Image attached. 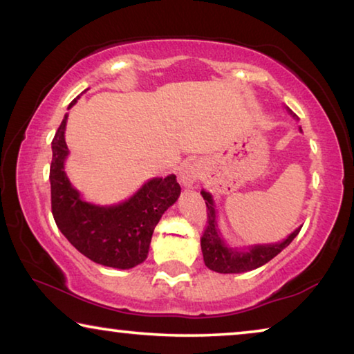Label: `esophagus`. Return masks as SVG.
Here are the masks:
<instances>
[{"mask_svg": "<svg viewBox=\"0 0 354 354\" xmlns=\"http://www.w3.org/2000/svg\"><path fill=\"white\" fill-rule=\"evenodd\" d=\"M200 176V167L196 164H185L181 171H179V181H181V184L187 185V187H190V185H194L196 179H198Z\"/></svg>", "mask_w": 354, "mask_h": 354, "instance_id": "esophagus-1", "label": "esophagus"}]
</instances>
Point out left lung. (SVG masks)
<instances>
[{"mask_svg": "<svg viewBox=\"0 0 354 354\" xmlns=\"http://www.w3.org/2000/svg\"><path fill=\"white\" fill-rule=\"evenodd\" d=\"M292 113V111H289ZM295 117V115H293ZM203 198H205L207 207V221L206 227L201 236V251L203 259L207 268L217 273H242L263 266L268 261H272L274 256L279 254L286 247H289L290 242L298 236L301 227H298L284 242L274 245H256L251 247L250 251H234L227 248L221 241L217 230V221H215V209L211 194L201 190Z\"/></svg>", "mask_w": 354, "mask_h": 354, "instance_id": "1", "label": "left lung"}]
</instances>
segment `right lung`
I'll return each instance as SVG.
<instances>
[{
  "instance_id": "obj_1",
  "label": "right lung",
  "mask_w": 354,
  "mask_h": 354,
  "mask_svg": "<svg viewBox=\"0 0 354 354\" xmlns=\"http://www.w3.org/2000/svg\"><path fill=\"white\" fill-rule=\"evenodd\" d=\"M80 98V97H77ZM71 101L68 109L76 103ZM67 115L51 142V212L68 242L88 259L113 268H133L147 259L149 242L162 214L181 194L175 175L154 178L117 206L100 207L81 200L64 171Z\"/></svg>"
}]
</instances>
